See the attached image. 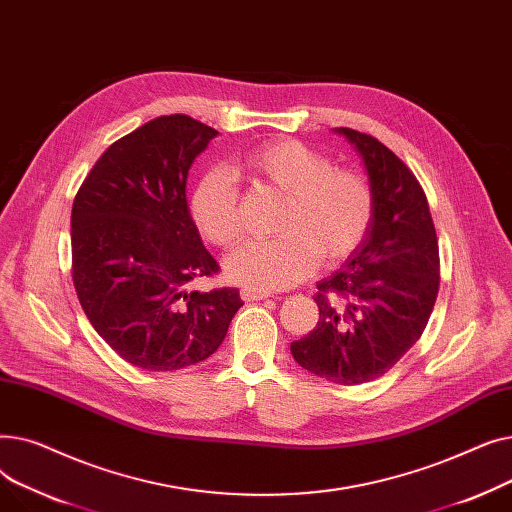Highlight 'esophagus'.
<instances>
[{
  "instance_id": "1",
  "label": "esophagus",
  "mask_w": 512,
  "mask_h": 512,
  "mask_svg": "<svg viewBox=\"0 0 512 512\" xmlns=\"http://www.w3.org/2000/svg\"><path fill=\"white\" fill-rule=\"evenodd\" d=\"M270 294H272V292H267V290H257V288H249V286H245V288L240 290V297H242V301H247V303L267 299V297H270Z\"/></svg>"
}]
</instances>
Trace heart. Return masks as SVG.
I'll use <instances>...</instances> for the list:
<instances>
[{
  "mask_svg": "<svg viewBox=\"0 0 512 512\" xmlns=\"http://www.w3.org/2000/svg\"><path fill=\"white\" fill-rule=\"evenodd\" d=\"M257 182L286 195L276 230L267 240H249L226 259L236 284L278 290L307 278L321 263H338L365 238L373 220V191L355 170L334 168L330 157L299 141H276L240 157ZM191 213L201 234L218 247L240 238V205L232 178L209 172L195 188Z\"/></svg>",
  "mask_w": 512,
  "mask_h": 512,
  "instance_id": "heart-1",
  "label": "heart"
}]
</instances>
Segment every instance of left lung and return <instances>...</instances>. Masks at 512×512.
Instances as JSON below:
<instances>
[{
	"label": "left lung",
	"mask_w": 512,
	"mask_h": 512,
	"mask_svg": "<svg viewBox=\"0 0 512 512\" xmlns=\"http://www.w3.org/2000/svg\"><path fill=\"white\" fill-rule=\"evenodd\" d=\"M334 132L363 157L373 220L351 257L317 282L319 319L290 353L319 378L353 386L380 378L423 334L438 297L440 255L415 174L371 134Z\"/></svg>",
	"instance_id": "1"
}]
</instances>
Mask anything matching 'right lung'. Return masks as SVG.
<instances>
[{
    "mask_svg": "<svg viewBox=\"0 0 512 512\" xmlns=\"http://www.w3.org/2000/svg\"><path fill=\"white\" fill-rule=\"evenodd\" d=\"M218 130L184 114L155 118L105 149L72 205V280L97 334L134 367L174 371L218 351L236 288L188 292L220 265L186 201L193 161Z\"/></svg>",
    "mask_w": 512,
    "mask_h": 512,
    "instance_id": "1",
    "label": "right lung"
}]
</instances>
